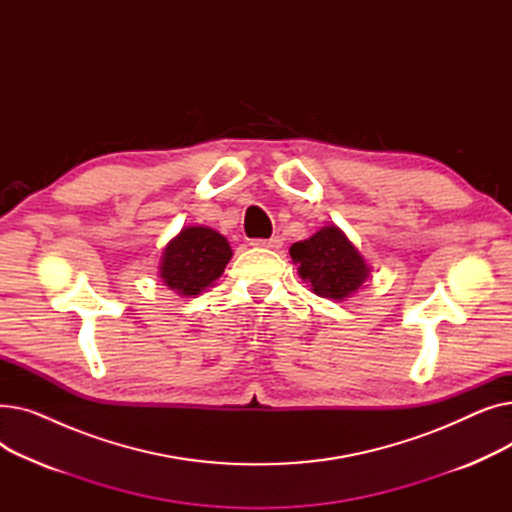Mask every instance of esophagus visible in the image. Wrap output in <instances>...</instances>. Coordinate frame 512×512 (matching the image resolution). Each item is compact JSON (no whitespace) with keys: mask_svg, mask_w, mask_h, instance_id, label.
<instances>
[{"mask_svg":"<svg viewBox=\"0 0 512 512\" xmlns=\"http://www.w3.org/2000/svg\"><path fill=\"white\" fill-rule=\"evenodd\" d=\"M253 247H259V249H280L282 247V238L280 236H272V238H255L251 242Z\"/></svg>","mask_w":512,"mask_h":512,"instance_id":"obj_1","label":"esophagus"}]
</instances>
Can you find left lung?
Segmentation results:
<instances>
[{
    "mask_svg": "<svg viewBox=\"0 0 512 512\" xmlns=\"http://www.w3.org/2000/svg\"><path fill=\"white\" fill-rule=\"evenodd\" d=\"M290 257L317 297L334 301L355 294L371 272L357 247L334 224L317 230L307 240L294 242Z\"/></svg>",
    "mask_w": 512,
    "mask_h": 512,
    "instance_id": "1",
    "label": "left lung"
}]
</instances>
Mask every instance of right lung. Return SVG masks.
Instances as JSON below:
<instances>
[{"mask_svg":"<svg viewBox=\"0 0 512 512\" xmlns=\"http://www.w3.org/2000/svg\"><path fill=\"white\" fill-rule=\"evenodd\" d=\"M230 259L232 249L220 232L186 226L161 253L159 278L180 297H197L224 274Z\"/></svg>","mask_w":512,"mask_h":512,"instance_id":"right-lung-1","label":"right lung"}]
</instances>
